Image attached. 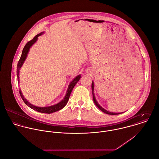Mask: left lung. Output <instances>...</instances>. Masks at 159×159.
Listing matches in <instances>:
<instances>
[{
  "instance_id": "left-lung-1",
  "label": "left lung",
  "mask_w": 159,
  "mask_h": 159,
  "mask_svg": "<svg viewBox=\"0 0 159 159\" xmlns=\"http://www.w3.org/2000/svg\"><path fill=\"white\" fill-rule=\"evenodd\" d=\"M94 83H92V91H93V101L96 104V106H97L101 111H102L103 112L106 113L107 114H108V115H118V114H120L121 113H113V112H110V111H108L107 110H105L104 108H102L101 106H100L98 102L96 101V98H95V96H94ZM123 113V112H122Z\"/></svg>"
}]
</instances>
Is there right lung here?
I'll return each mask as SVG.
<instances>
[{
	"label": "right lung",
	"mask_w": 159,
	"mask_h": 159,
	"mask_svg": "<svg viewBox=\"0 0 159 159\" xmlns=\"http://www.w3.org/2000/svg\"><path fill=\"white\" fill-rule=\"evenodd\" d=\"M43 34V33H39L38 34H37L36 36H35L33 39L31 41H30L29 42H28L26 43V44L25 45V46L24 47L23 49V51H22V53H21V57L18 62V65H17V71H16V74H17V78H18V83H19V72H20V70L21 68V67L22 66L26 57H27V55L28 53L29 52V50L30 49V48L33 46V44H34L36 41H37L38 39V36H41V34ZM81 78V76L80 75H78L77 76L71 83L70 84H69L68 86V90L66 91V96L65 97V98L61 101L59 103L54 105V106H50V107H36V106H33L31 104H30L28 101H27L23 95L21 93V90L20 89L19 90V93H20V96L21 98V99H23V102L26 104V105L28 106L29 107H30L31 108L36 110V111H38L39 112H41V113H53L55 111H58L60 110H61V108H63L66 105L68 101V99H69V98H70V94L74 88V86H75V84L78 83V81L80 80Z\"/></svg>",
	"instance_id": "obj_1"
}]
</instances>
